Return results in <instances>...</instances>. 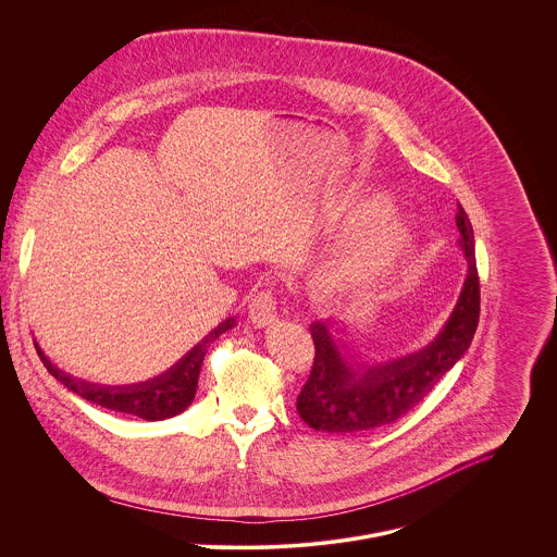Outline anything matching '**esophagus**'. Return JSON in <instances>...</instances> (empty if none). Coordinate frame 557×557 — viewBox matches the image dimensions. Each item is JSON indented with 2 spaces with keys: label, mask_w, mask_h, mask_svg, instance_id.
Wrapping results in <instances>:
<instances>
[{
  "label": "esophagus",
  "mask_w": 557,
  "mask_h": 557,
  "mask_svg": "<svg viewBox=\"0 0 557 557\" xmlns=\"http://www.w3.org/2000/svg\"><path fill=\"white\" fill-rule=\"evenodd\" d=\"M249 319L255 327H270L276 321V302L272 292H259L249 306Z\"/></svg>",
  "instance_id": "1"
}]
</instances>
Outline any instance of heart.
Segmentation results:
<instances>
[{
    "label": "heart",
    "instance_id": "1",
    "mask_svg": "<svg viewBox=\"0 0 557 557\" xmlns=\"http://www.w3.org/2000/svg\"><path fill=\"white\" fill-rule=\"evenodd\" d=\"M354 234L338 247L323 270L332 292L370 294L392 281L414 251V230L383 206H361L343 216Z\"/></svg>",
    "mask_w": 557,
    "mask_h": 557
}]
</instances>
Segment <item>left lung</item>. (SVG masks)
<instances>
[{
    "label": "left lung",
    "mask_w": 557,
    "mask_h": 557,
    "mask_svg": "<svg viewBox=\"0 0 557 557\" xmlns=\"http://www.w3.org/2000/svg\"><path fill=\"white\" fill-rule=\"evenodd\" d=\"M466 276L456 308L438 336L414 354L374 363H351L338 347L334 321H314V361L298 396V412L319 432L355 434L389 425L419 405L466 355L479 325V274L474 232L466 210L456 214Z\"/></svg>",
    "instance_id": "8db88e82"
}]
</instances>
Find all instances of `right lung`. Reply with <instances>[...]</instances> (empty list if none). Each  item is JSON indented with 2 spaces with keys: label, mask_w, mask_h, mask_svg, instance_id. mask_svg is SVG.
I'll return each instance as SVG.
<instances>
[{
  "label": "right lung",
  "mask_w": 557,
  "mask_h": 557,
  "mask_svg": "<svg viewBox=\"0 0 557 557\" xmlns=\"http://www.w3.org/2000/svg\"><path fill=\"white\" fill-rule=\"evenodd\" d=\"M236 327V319L227 317L223 323H219L208 336L185 355L181 357L170 370L163 374L154 376L151 381L136 383V385H123V387H110V385H94L81 379H74L52 366L51 359L40 349L38 343L36 351L40 355L42 363L52 376L74 392L76 396L94 403V405L116 410V412H127L136 414L147 421H161L181 414L187 406L194 403L196 389H198V379H200V368H202L203 355L208 351V345L214 343L223 332Z\"/></svg>",
  "instance_id": "obj_1"
}]
</instances>
